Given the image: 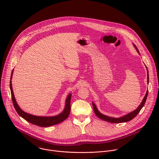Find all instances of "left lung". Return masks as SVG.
I'll list each match as a JSON object with an SVG mask.
<instances>
[{
	"label": "left lung",
	"mask_w": 159,
	"mask_h": 159,
	"mask_svg": "<svg viewBox=\"0 0 159 159\" xmlns=\"http://www.w3.org/2000/svg\"><path fill=\"white\" fill-rule=\"evenodd\" d=\"M134 47H135V48L137 49L138 53H139V50H138V48H137V47H136V46H134ZM147 72H148V70H147ZM147 75H148V77H147L148 80H147V82H148V79H148V74H147ZM148 93V90H147V93H146V94H145V97H144V98H143V101H142L141 104L139 106V107H138L137 109H135L134 111H133V112L129 113V114H128L127 115H125V116H123V117H121V118H112V117H109V116H105V115L101 114V112H99V111L98 110V109H97V107H96L95 104H94V102H93V106L94 111V112H95V114L96 115V116H97L99 118H100V119H101V120H104V121L109 122V123H120L128 122V121H129L133 120V119L134 117H136V116H137V115L139 114V113L140 112V110L142 109V107H143V106L145 105V103L146 100H147V98Z\"/></svg>",
	"instance_id": "8db88e82"
}]
</instances>
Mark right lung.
Returning <instances> with one entry per match:
<instances>
[{
  "mask_svg": "<svg viewBox=\"0 0 159 159\" xmlns=\"http://www.w3.org/2000/svg\"><path fill=\"white\" fill-rule=\"evenodd\" d=\"M13 70L11 74V79H12ZM10 89H11V98L12 101L13 102V105L14 106V108L18 115L20 116L22 118H24L27 121L41 126V127H48L50 126H53L57 124H58L62 121H63L65 120H66L68 116H69L70 112V100H71V94H69L68 96L66 99V103H65V107L64 109V111L61 113V114L56 116H52V117H41V116H33L28 113L24 112L17 105L12 90V83L11 80L10 81Z\"/></svg>",
  "mask_w": 159,
  "mask_h": 159,
  "instance_id": "add662e5",
  "label": "right lung"
}]
</instances>
